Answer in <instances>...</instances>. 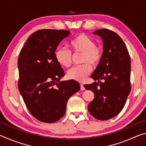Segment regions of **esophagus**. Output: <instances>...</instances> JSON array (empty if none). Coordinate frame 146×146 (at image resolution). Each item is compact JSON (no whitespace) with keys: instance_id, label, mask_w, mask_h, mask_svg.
Wrapping results in <instances>:
<instances>
[{"instance_id":"34e87169","label":"esophagus","mask_w":146,"mask_h":146,"mask_svg":"<svg viewBox=\"0 0 146 146\" xmlns=\"http://www.w3.org/2000/svg\"><path fill=\"white\" fill-rule=\"evenodd\" d=\"M80 86H81V90H85V87H84V85L83 84H82V83H80Z\"/></svg>"}]
</instances>
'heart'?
I'll list each match as a JSON object with an SVG mask.
<instances>
[{
	"mask_svg": "<svg viewBox=\"0 0 146 146\" xmlns=\"http://www.w3.org/2000/svg\"><path fill=\"white\" fill-rule=\"evenodd\" d=\"M69 47L74 54H82L80 66H74L67 72V77L70 80L83 81L92 71V66L98 65L103 56L101 49L96 46V42L85 34H80L72 40ZM57 62L64 67H69L72 63V54L65 48H59L55 52Z\"/></svg>",
	"mask_w": 146,
	"mask_h": 146,
	"instance_id": "1",
	"label": "heart"
}]
</instances>
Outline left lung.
I'll return each mask as SVG.
<instances>
[{"instance_id":"1","label":"left lung","mask_w":146,"mask_h":146,"mask_svg":"<svg viewBox=\"0 0 146 146\" xmlns=\"http://www.w3.org/2000/svg\"><path fill=\"white\" fill-rule=\"evenodd\" d=\"M103 40V56L91 78L98 82L85 85L92 91L94 100L88 104L91 115L100 121L110 119L123 109L131 91V59L123 40L111 30L93 33Z\"/></svg>"}]
</instances>
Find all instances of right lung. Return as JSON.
<instances>
[{"label": "right lung", "instance_id": "obj_1", "mask_svg": "<svg viewBox=\"0 0 146 146\" xmlns=\"http://www.w3.org/2000/svg\"><path fill=\"white\" fill-rule=\"evenodd\" d=\"M69 34L66 30H38L20 50V93L30 113L41 122L52 123L60 120L68 99L80 89L74 80L60 81L65 73L56 60L55 51Z\"/></svg>", "mask_w": 146, "mask_h": 146}]
</instances>
